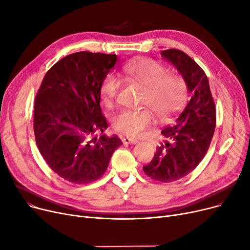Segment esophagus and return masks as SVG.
<instances>
[{
  "instance_id": "34e87169",
  "label": "esophagus",
  "mask_w": 250,
  "mask_h": 250,
  "mask_svg": "<svg viewBox=\"0 0 250 250\" xmlns=\"http://www.w3.org/2000/svg\"><path fill=\"white\" fill-rule=\"evenodd\" d=\"M123 141H124V143H125V144H133V145H135V144L138 143L137 140L132 139V138H125Z\"/></svg>"
}]
</instances>
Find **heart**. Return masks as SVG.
Listing matches in <instances>:
<instances>
[{
    "label": "heart",
    "mask_w": 250,
    "mask_h": 250,
    "mask_svg": "<svg viewBox=\"0 0 250 250\" xmlns=\"http://www.w3.org/2000/svg\"><path fill=\"white\" fill-rule=\"evenodd\" d=\"M122 72L130 81L144 87L141 99V110L124 109L111 116L112 127L118 133L129 137H142L148 127L156 122V115L162 120L174 115L186 101V88L181 79L169 74L168 69L152 59L141 58L125 62ZM121 81L113 73H109L101 81L100 98L105 106H114Z\"/></svg>",
    "instance_id": "1"
}]
</instances>
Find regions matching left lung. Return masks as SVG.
<instances>
[{
	"label": "left lung",
	"mask_w": 250,
	"mask_h": 250,
	"mask_svg": "<svg viewBox=\"0 0 250 250\" xmlns=\"http://www.w3.org/2000/svg\"><path fill=\"white\" fill-rule=\"evenodd\" d=\"M182 76L189 100L175 123L162 129L167 141L157 147L144 172L160 182H172L189 174L206 156L214 136L216 108L208 78L200 65L178 49L161 52Z\"/></svg>",
	"instance_id": "8db88e82"
}]
</instances>
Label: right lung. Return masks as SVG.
Here are the masks:
<instances>
[{"mask_svg":"<svg viewBox=\"0 0 250 250\" xmlns=\"http://www.w3.org/2000/svg\"><path fill=\"white\" fill-rule=\"evenodd\" d=\"M117 62L116 55L79 51L47 71L34 102L36 145L51 170L77 185L106 171L120 138L101 135L108 125L99 87Z\"/></svg>","mask_w":250,"mask_h":250,"instance_id":"1","label":"right lung"}]
</instances>
